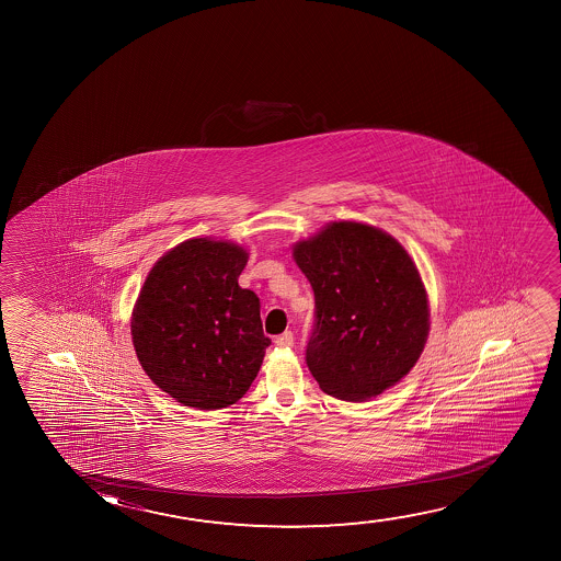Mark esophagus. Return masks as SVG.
Here are the masks:
<instances>
[{
	"label": "esophagus",
	"instance_id": "34e87169",
	"mask_svg": "<svg viewBox=\"0 0 561 561\" xmlns=\"http://www.w3.org/2000/svg\"><path fill=\"white\" fill-rule=\"evenodd\" d=\"M295 343V337H293L291 331H284L282 335H277L276 345L282 346V348H289Z\"/></svg>",
	"mask_w": 561,
	"mask_h": 561
}]
</instances>
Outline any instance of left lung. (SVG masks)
Masks as SVG:
<instances>
[{
  "label": "left lung",
  "instance_id": "obj_1",
  "mask_svg": "<svg viewBox=\"0 0 561 561\" xmlns=\"http://www.w3.org/2000/svg\"><path fill=\"white\" fill-rule=\"evenodd\" d=\"M293 254L314 291L307 366L320 389L362 402L407 376L425 345L430 308L400 243L366 224L333 222Z\"/></svg>",
  "mask_w": 561,
  "mask_h": 561
}]
</instances>
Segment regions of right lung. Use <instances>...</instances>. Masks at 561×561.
I'll return each instance as SVG.
<instances>
[{
	"label": "right lung",
	"mask_w": 561,
	"mask_h": 561,
	"mask_svg": "<svg viewBox=\"0 0 561 561\" xmlns=\"http://www.w3.org/2000/svg\"><path fill=\"white\" fill-rule=\"evenodd\" d=\"M247 253L228 241L190 239L154 264L131 316L139 364L184 407L236 404L261 369L270 341L261 302L238 277Z\"/></svg>",
	"instance_id": "1"
}]
</instances>
